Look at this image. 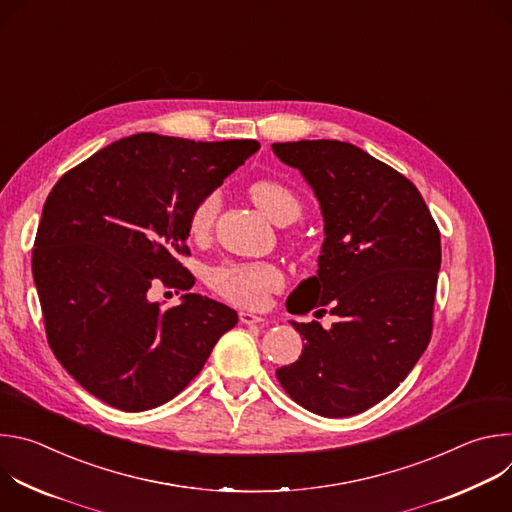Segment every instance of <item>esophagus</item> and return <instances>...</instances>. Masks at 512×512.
<instances>
[{"label":"esophagus","mask_w":512,"mask_h":512,"mask_svg":"<svg viewBox=\"0 0 512 512\" xmlns=\"http://www.w3.org/2000/svg\"><path fill=\"white\" fill-rule=\"evenodd\" d=\"M239 320H241V324H247V326H253V324H261V322H265V318H261V316L253 314V312H247V310H241V312H239Z\"/></svg>","instance_id":"1"}]
</instances>
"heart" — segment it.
Segmentation results:
<instances>
[{
	"label": "heart",
	"mask_w": 512,
	"mask_h": 512,
	"mask_svg": "<svg viewBox=\"0 0 512 512\" xmlns=\"http://www.w3.org/2000/svg\"><path fill=\"white\" fill-rule=\"evenodd\" d=\"M249 192L253 202L277 225L287 221L294 223L300 216L298 196L273 178H257L249 186ZM218 204H221V192L218 190H210L196 200L188 216L192 235L202 237L210 231ZM208 281L223 300L243 308H261L267 304L273 291L283 285V273L277 265L267 261H229L210 269Z\"/></svg>",
	"instance_id": "b5f03b06"
}]
</instances>
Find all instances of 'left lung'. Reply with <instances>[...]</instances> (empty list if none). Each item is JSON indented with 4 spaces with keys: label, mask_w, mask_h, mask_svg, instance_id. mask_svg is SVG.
<instances>
[{
    "label": "left lung",
    "mask_w": 512,
    "mask_h": 512,
    "mask_svg": "<svg viewBox=\"0 0 512 512\" xmlns=\"http://www.w3.org/2000/svg\"><path fill=\"white\" fill-rule=\"evenodd\" d=\"M271 150L312 186L326 237L318 275L285 306L291 314L330 306L336 316L330 330L291 322L306 344L275 375L316 415H356L391 395L429 344L440 229L413 182L352 143L302 139Z\"/></svg>",
    "instance_id": "obj_1"
}]
</instances>
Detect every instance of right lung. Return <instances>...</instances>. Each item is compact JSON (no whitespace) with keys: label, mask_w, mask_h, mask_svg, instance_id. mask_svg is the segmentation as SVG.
Returning <instances> with one entry per match:
<instances>
[{"label":"right lung","mask_w":512,"mask_h":512,"mask_svg":"<svg viewBox=\"0 0 512 512\" xmlns=\"http://www.w3.org/2000/svg\"><path fill=\"white\" fill-rule=\"evenodd\" d=\"M257 150L255 139L137 133L50 190L32 251L46 338L66 373L103 403L129 413L168 403L239 322L198 294L164 310L150 289L194 285L178 261L190 255V210Z\"/></svg>","instance_id":"right-lung-1"}]
</instances>
